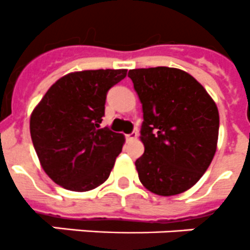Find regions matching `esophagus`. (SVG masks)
<instances>
[{
	"label": "esophagus",
	"mask_w": 250,
	"mask_h": 250,
	"mask_svg": "<svg viewBox=\"0 0 250 250\" xmlns=\"http://www.w3.org/2000/svg\"><path fill=\"white\" fill-rule=\"evenodd\" d=\"M137 137V132H131V134H129V135H126V140L127 141H131V140H135V139H136Z\"/></svg>",
	"instance_id": "34e87169"
}]
</instances>
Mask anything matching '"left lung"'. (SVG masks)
<instances>
[{
  "instance_id": "left-lung-1",
  "label": "left lung",
  "mask_w": 250,
  "mask_h": 250,
  "mask_svg": "<svg viewBox=\"0 0 250 250\" xmlns=\"http://www.w3.org/2000/svg\"><path fill=\"white\" fill-rule=\"evenodd\" d=\"M129 77L144 113L145 151L135 162L139 178L159 196L182 193L202 177L216 153V103L192 75L176 68L132 69Z\"/></svg>"
}]
</instances>
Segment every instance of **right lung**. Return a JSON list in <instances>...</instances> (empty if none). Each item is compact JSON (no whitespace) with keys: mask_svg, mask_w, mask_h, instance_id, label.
Returning <instances> with one entry per match:
<instances>
[{"mask_svg":"<svg viewBox=\"0 0 250 250\" xmlns=\"http://www.w3.org/2000/svg\"><path fill=\"white\" fill-rule=\"evenodd\" d=\"M126 72L98 69L64 75L33 110L32 143L43 170L57 185L85 192L107 180L124 136L100 124L107 91Z\"/></svg>","mask_w":250,"mask_h":250,"instance_id":"add662e5","label":"right lung"}]
</instances>
